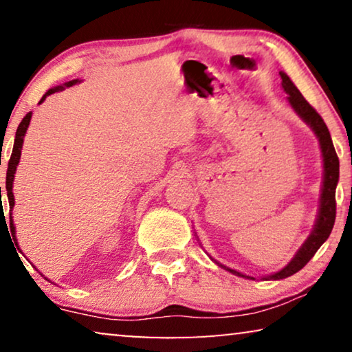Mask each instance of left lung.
I'll use <instances>...</instances> for the list:
<instances>
[{
  "label": "left lung",
  "instance_id": "left-lung-1",
  "mask_svg": "<svg viewBox=\"0 0 352 352\" xmlns=\"http://www.w3.org/2000/svg\"><path fill=\"white\" fill-rule=\"evenodd\" d=\"M279 75L282 79V87H284V91L289 94V102L292 108H294L296 115H298L306 124L313 129L316 137L319 138L320 151H322V160H324V182H322V192H320L319 214H318V220H316L314 230L311 231L309 237L305 241V244L300 247V250L296 252V255L292 258L290 263L287 265L285 268L277 271V273L263 277L265 280L285 279V277L298 273V271L303 268L311 258H313L316 252L319 250V247L329 239L331 228L335 225V217H336L335 190H336V183H338V177H340V161H338V156H336L333 142H331L330 132L329 129H327L324 120L320 118L319 113L316 111L308 102H306V98L301 96V92L296 89L295 84L292 82V79L282 72ZM220 266L236 276L249 277V276L237 273V271L231 268H226L223 265Z\"/></svg>",
  "mask_w": 352,
  "mask_h": 352
}]
</instances>
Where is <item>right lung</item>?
<instances>
[{
	"label": "right lung",
	"instance_id": "obj_1",
	"mask_svg": "<svg viewBox=\"0 0 352 352\" xmlns=\"http://www.w3.org/2000/svg\"><path fill=\"white\" fill-rule=\"evenodd\" d=\"M79 82L78 79H73V81H68L63 84V86H56L52 89H49V91L44 94L41 100L39 103H43L46 100L47 96H51L54 92H58V91H63L65 87H70L73 84ZM30 120H32V111L27 113V116L23 118L21 124L17 127V132H16V140H14V148H12V155H11V160L8 162V172H6V191H8V201H9V221H11V232L12 236L16 234V226H14V221H12V209H14V192H12V183H14V174H16V169H17V164L19 161H21V153H22V145H23V137H25V132L30 126ZM0 196H1V186H0ZM3 204V202H1ZM4 214L3 209H1V215ZM16 239V237H14ZM16 242V241H14Z\"/></svg>",
	"mask_w": 352,
	"mask_h": 352
}]
</instances>
